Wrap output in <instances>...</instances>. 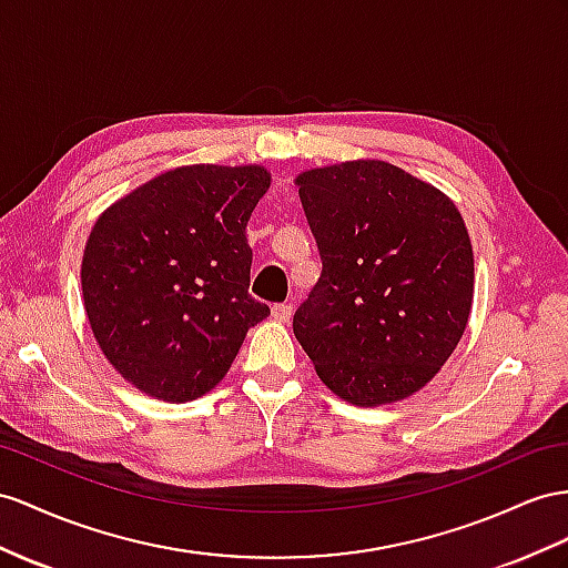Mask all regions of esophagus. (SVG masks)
Returning <instances> with one entry per match:
<instances>
[{
	"label": "esophagus",
	"mask_w": 568,
	"mask_h": 568,
	"mask_svg": "<svg viewBox=\"0 0 568 568\" xmlns=\"http://www.w3.org/2000/svg\"><path fill=\"white\" fill-rule=\"evenodd\" d=\"M271 316L275 318V322H290V316H293V307H287V304H273L271 310Z\"/></svg>",
	"instance_id": "1"
}]
</instances>
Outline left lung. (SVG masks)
I'll return each mask as SVG.
<instances>
[{
  "label": "left lung",
  "mask_w": 568,
  "mask_h": 568,
  "mask_svg": "<svg viewBox=\"0 0 568 568\" xmlns=\"http://www.w3.org/2000/svg\"><path fill=\"white\" fill-rule=\"evenodd\" d=\"M322 278L293 331L343 400L413 396L456 351L473 304V244L446 194L384 160L295 180Z\"/></svg>",
  "instance_id": "8db88e82"
}]
</instances>
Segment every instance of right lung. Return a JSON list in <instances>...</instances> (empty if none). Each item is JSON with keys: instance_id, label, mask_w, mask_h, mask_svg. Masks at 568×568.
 <instances>
[{"instance_id": "obj_1", "label": "right lung", "mask_w": 568, "mask_h": 568, "mask_svg": "<svg viewBox=\"0 0 568 568\" xmlns=\"http://www.w3.org/2000/svg\"><path fill=\"white\" fill-rule=\"evenodd\" d=\"M268 186L261 165H186L98 217L81 264L85 316L110 365L143 394H209L271 314L250 295L246 242Z\"/></svg>"}]
</instances>
